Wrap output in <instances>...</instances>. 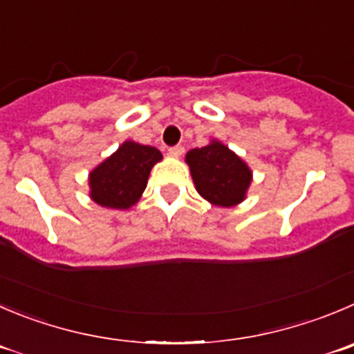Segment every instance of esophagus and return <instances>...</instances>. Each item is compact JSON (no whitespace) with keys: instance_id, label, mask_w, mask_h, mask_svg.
Wrapping results in <instances>:
<instances>
[{"instance_id":"obj_1","label":"esophagus","mask_w":354,"mask_h":354,"mask_svg":"<svg viewBox=\"0 0 354 354\" xmlns=\"http://www.w3.org/2000/svg\"><path fill=\"white\" fill-rule=\"evenodd\" d=\"M183 153H184L183 146H175V147H170V149H168V154H170V156H174V158L183 156Z\"/></svg>"}]
</instances>
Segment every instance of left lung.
Wrapping results in <instances>:
<instances>
[{
    "instance_id": "1",
    "label": "left lung",
    "mask_w": 354,
    "mask_h": 354,
    "mask_svg": "<svg viewBox=\"0 0 354 354\" xmlns=\"http://www.w3.org/2000/svg\"><path fill=\"white\" fill-rule=\"evenodd\" d=\"M186 163L201 198L215 207H236L247 198L252 170L234 151L212 139L207 146L187 151Z\"/></svg>"
}]
</instances>
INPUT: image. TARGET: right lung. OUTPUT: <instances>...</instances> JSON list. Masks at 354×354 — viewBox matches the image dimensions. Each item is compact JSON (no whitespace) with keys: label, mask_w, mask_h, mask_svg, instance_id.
<instances>
[{"label":"right lung","mask_w":354,"mask_h":354,"mask_svg":"<svg viewBox=\"0 0 354 354\" xmlns=\"http://www.w3.org/2000/svg\"><path fill=\"white\" fill-rule=\"evenodd\" d=\"M161 160L156 147L124 140L88 174L90 198L100 207L129 210L140 200L151 168Z\"/></svg>","instance_id":"add662e5"}]
</instances>
